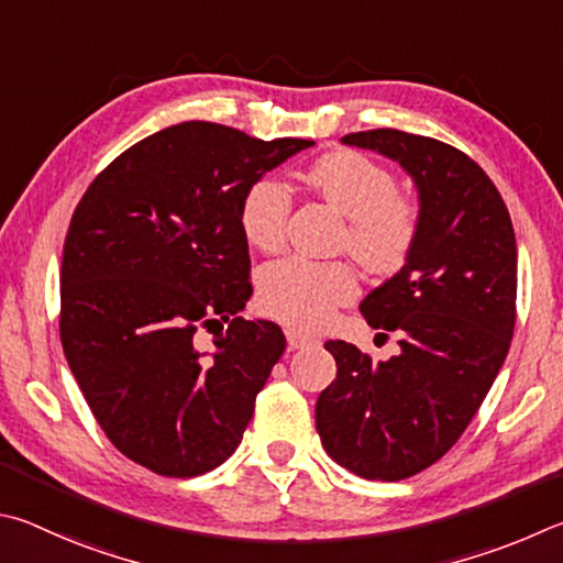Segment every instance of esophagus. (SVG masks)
Here are the masks:
<instances>
[{"label":"esophagus","instance_id":"obj_1","mask_svg":"<svg viewBox=\"0 0 563 563\" xmlns=\"http://www.w3.org/2000/svg\"><path fill=\"white\" fill-rule=\"evenodd\" d=\"M311 343H317V339H313L311 333H301V331H294V329L287 331V346H289V351L311 346Z\"/></svg>","mask_w":563,"mask_h":563}]
</instances>
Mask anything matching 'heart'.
Segmentation results:
<instances>
[{
	"label": "heart",
	"instance_id": "1",
	"mask_svg": "<svg viewBox=\"0 0 563 563\" xmlns=\"http://www.w3.org/2000/svg\"><path fill=\"white\" fill-rule=\"evenodd\" d=\"M307 183L321 200L346 214L341 246L363 269L378 276L398 274L416 252L422 230V205L398 187L396 173L358 151H329L307 170ZM291 214V192L276 177H260L240 202V227L246 242L262 252L284 244ZM358 274L349 262H311L289 256L266 266L260 301L266 317L289 329H319L343 303L356 299Z\"/></svg>",
	"mask_w": 563,
	"mask_h": 563
}]
</instances>
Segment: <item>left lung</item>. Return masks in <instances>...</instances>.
I'll return each mask as SVG.
<instances>
[{
	"mask_svg": "<svg viewBox=\"0 0 563 563\" xmlns=\"http://www.w3.org/2000/svg\"><path fill=\"white\" fill-rule=\"evenodd\" d=\"M398 161L418 185L422 230L408 264L361 313L396 331L400 353L376 363L346 341L323 346L336 380L317 400L331 460L353 475L398 482L455 445L507 358L517 321V242L487 173L435 137L376 128L343 135Z\"/></svg>",
	"mask_w": 563,
	"mask_h": 563,
	"instance_id": "1",
	"label": "left lung"
}]
</instances>
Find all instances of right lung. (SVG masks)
Wrapping results in <instances>:
<instances>
[{
  "instance_id": "add662e5",
  "label": "right lung",
  "mask_w": 563,
  "mask_h": 563,
  "mask_svg": "<svg viewBox=\"0 0 563 563\" xmlns=\"http://www.w3.org/2000/svg\"><path fill=\"white\" fill-rule=\"evenodd\" d=\"M309 145L177 123L118 155L76 205L62 260V346L106 438L155 475L222 465L287 349L276 323L236 317L252 294L240 202ZM200 330L213 333L212 354L199 349Z\"/></svg>"
}]
</instances>
